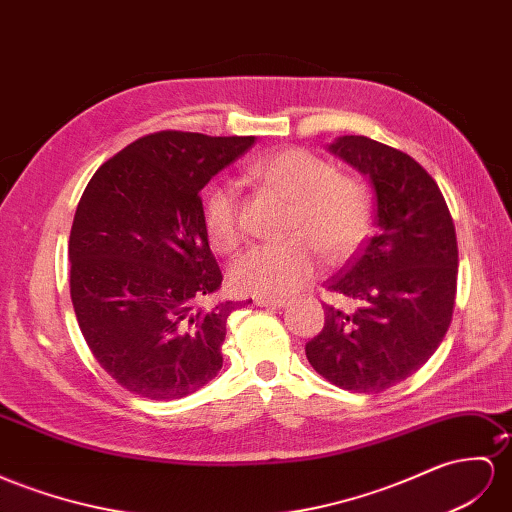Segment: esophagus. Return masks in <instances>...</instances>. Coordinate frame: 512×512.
Instances as JSON below:
<instances>
[{
	"label": "esophagus",
	"instance_id": "obj_1",
	"mask_svg": "<svg viewBox=\"0 0 512 512\" xmlns=\"http://www.w3.org/2000/svg\"><path fill=\"white\" fill-rule=\"evenodd\" d=\"M255 305L257 307H268V309H281V307L287 305V300L279 298V296H257Z\"/></svg>",
	"mask_w": 512,
	"mask_h": 512
}]
</instances>
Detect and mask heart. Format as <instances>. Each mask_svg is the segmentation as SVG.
<instances>
[{"label": "heart", "instance_id": "obj_1", "mask_svg": "<svg viewBox=\"0 0 512 512\" xmlns=\"http://www.w3.org/2000/svg\"><path fill=\"white\" fill-rule=\"evenodd\" d=\"M248 177L292 201L285 233L292 238L257 244L231 268L235 292L287 296L300 290L318 268V248L331 261L348 257L372 222V201L357 177L335 173L333 164L307 149H283L261 157ZM207 238L220 253L242 242L240 196L233 183L209 188L203 205Z\"/></svg>", "mask_w": 512, "mask_h": 512}]
</instances>
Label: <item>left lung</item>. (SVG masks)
<instances>
[{
    "mask_svg": "<svg viewBox=\"0 0 512 512\" xmlns=\"http://www.w3.org/2000/svg\"><path fill=\"white\" fill-rule=\"evenodd\" d=\"M329 151L370 179L376 233L326 281L324 329L305 346L311 368L357 393H381L435 355L452 320L458 246L443 194L411 155L365 136Z\"/></svg>",
    "mask_w": 512,
    "mask_h": 512,
    "instance_id": "8db88e82",
    "label": "left lung"
}]
</instances>
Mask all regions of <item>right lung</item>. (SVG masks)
Instances as JSON below:
<instances>
[{"mask_svg":"<svg viewBox=\"0 0 512 512\" xmlns=\"http://www.w3.org/2000/svg\"><path fill=\"white\" fill-rule=\"evenodd\" d=\"M255 136L157 131L101 164L73 218L71 300L99 365L140 398L177 400L222 368L235 303H216L199 192Z\"/></svg>","mask_w":512,"mask_h":512,"instance_id":"add662e5","label":"right lung"}]
</instances>
